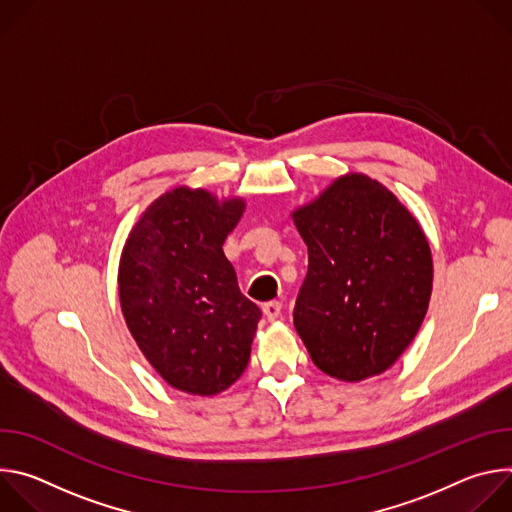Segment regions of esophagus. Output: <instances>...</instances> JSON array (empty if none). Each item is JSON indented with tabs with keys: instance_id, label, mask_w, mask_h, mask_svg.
Returning <instances> with one entry per match:
<instances>
[{
	"instance_id": "esophagus-1",
	"label": "esophagus",
	"mask_w": 512,
	"mask_h": 512,
	"mask_svg": "<svg viewBox=\"0 0 512 512\" xmlns=\"http://www.w3.org/2000/svg\"><path fill=\"white\" fill-rule=\"evenodd\" d=\"M263 314H265V318H267L269 322L277 320V318L281 316V304H279V302H267V304H263Z\"/></svg>"
}]
</instances>
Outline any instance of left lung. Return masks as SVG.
Returning <instances> with one entry per match:
<instances>
[{
    "instance_id": "left-lung-1",
    "label": "left lung",
    "mask_w": 512,
    "mask_h": 512,
    "mask_svg": "<svg viewBox=\"0 0 512 512\" xmlns=\"http://www.w3.org/2000/svg\"><path fill=\"white\" fill-rule=\"evenodd\" d=\"M308 245L294 326L316 367L346 383L391 369L429 308L427 237L379 180L350 172L291 212Z\"/></svg>"
}]
</instances>
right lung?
I'll return each instance as SVG.
<instances>
[{"instance_id": "obj_1", "label": "right lung", "mask_w": 512, "mask_h": 512, "mask_svg": "<svg viewBox=\"0 0 512 512\" xmlns=\"http://www.w3.org/2000/svg\"><path fill=\"white\" fill-rule=\"evenodd\" d=\"M245 200L178 186L133 225L119 259V302L141 354L174 389L210 397L247 369L261 310L247 300L223 243Z\"/></svg>"}]
</instances>
